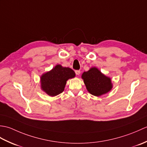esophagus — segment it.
Returning <instances> with one entry per match:
<instances>
[{"label": "esophagus", "instance_id": "1", "mask_svg": "<svg viewBox=\"0 0 147 147\" xmlns=\"http://www.w3.org/2000/svg\"><path fill=\"white\" fill-rule=\"evenodd\" d=\"M80 73H81V72H80V70H76L75 71V73H76V75H80Z\"/></svg>", "mask_w": 147, "mask_h": 147}]
</instances>
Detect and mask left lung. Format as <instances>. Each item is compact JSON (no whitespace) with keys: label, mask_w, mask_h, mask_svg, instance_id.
Here are the masks:
<instances>
[{"label":"left lung","mask_w":147,"mask_h":147,"mask_svg":"<svg viewBox=\"0 0 147 147\" xmlns=\"http://www.w3.org/2000/svg\"><path fill=\"white\" fill-rule=\"evenodd\" d=\"M86 89L95 96H100L111 90L112 85L109 78L103 74L98 69L92 67L82 74Z\"/></svg>","instance_id":"1"}]
</instances>
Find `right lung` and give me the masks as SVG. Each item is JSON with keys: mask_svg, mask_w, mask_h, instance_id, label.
Returning a JSON list of instances; mask_svg holds the SVG:
<instances>
[{"mask_svg": "<svg viewBox=\"0 0 147 147\" xmlns=\"http://www.w3.org/2000/svg\"><path fill=\"white\" fill-rule=\"evenodd\" d=\"M75 76V73L69 67L57 65L41 77L42 89L50 96H54L64 91L67 80Z\"/></svg>", "mask_w": 147, "mask_h": 147, "instance_id": "right-lung-1", "label": "right lung"}]
</instances>
